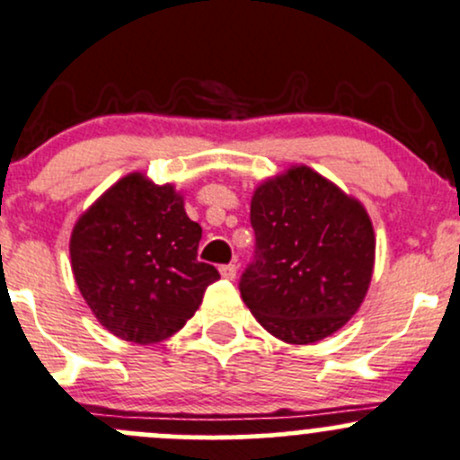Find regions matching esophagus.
<instances>
[{
    "label": "esophagus",
    "mask_w": 460,
    "mask_h": 460,
    "mask_svg": "<svg viewBox=\"0 0 460 460\" xmlns=\"http://www.w3.org/2000/svg\"><path fill=\"white\" fill-rule=\"evenodd\" d=\"M220 275L225 277V279H235V275H238V266H235V264L220 266Z\"/></svg>",
    "instance_id": "obj_1"
}]
</instances>
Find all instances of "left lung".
<instances>
[{"instance_id":"obj_1","label":"left lung","mask_w":460,"mask_h":460,"mask_svg":"<svg viewBox=\"0 0 460 460\" xmlns=\"http://www.w3.org/2000/svg\"><path fill=\"white\" fill-rule=\"evenodd\" d=\"M255 260L240 295L269 334L310 345L341 330L369 290L376 235L360 200L307 165L264 181L251 199Z\"/></svg>"}]
</instances>
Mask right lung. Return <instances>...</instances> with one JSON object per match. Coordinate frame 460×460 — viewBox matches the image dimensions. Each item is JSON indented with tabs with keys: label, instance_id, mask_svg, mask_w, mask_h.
<instances>
[{
	"label": "right lung",
	"instance_id": "right-lung-1",
	"mask_svg": "<svg viewBox=\"0 0 460 460\" xmlns=\"http://www.w3.org/2000/svg\"><path fill=\"white\" fill-rule=\"evenodd\" d=\"M203 235L174 185L126 174L74 225V279L100 325L137 345L170 338L220 279L196 260Z\"/></svg>",
	"mask_w": 460,
	"mask_h": 460
}]
</instances>
